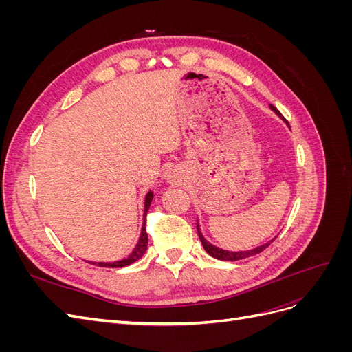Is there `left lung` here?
<instances>
[{"label":"left lung","mask_w":352,"mask_h":352,"mask_svg":"<svg viewBox=\"0 0 352 352\" xmlns=\"http://www.w3.org/2000/svg\"><path fill=\"white\" fill-rule=\"evenodd\" d=\"M270 109H272L276 114L282 117L280 111H279L278 109H276V107H273V105H270ZM197 230H198V236H199V239H201V243H202V247H204V250L211 255V257H214V258H217V260H223V261H236V260H242V258H247V257H252V255H257V254L263 252L276 238H278V236H276V238H273L272 241L265 242V243L260 245V247L254 248V250H250V251H238V252H233V251H225V250H221V248H217V247H214V245H211L210 242H207V241L204 239V236L201 235L199 228H198V221H197Z\"/></svg>","instance_id":"1"}]
</instances>
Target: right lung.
I'll return each instance as SVG.
<instances>
[{
	"mask_svg": "<svg viewBox=\"0 0 352 352\" xmlns=\"http://www.w3.org/2000/svg\"><path fill=\"white\" fill-rule=\"evenodd\" d=\"M153 201V192H148L146 197H145V217H146V212H148V208H150V204ZM145 226H146V219L144 220V226H142V232H141V238H140V242H138V245L135 247L133 252L129 255V257L124 258V260H120V261H114V263H91L94 265H100V267H124V265H129L135 261L140 260L142 255L145 254L146 251V245H148V233L145 230Z\"/></svg>",
	"mask_w": 352,
	"mask_h": 352,
	"instance_id": "obj_1",
	"label": "right lung"
}]
</instances>
